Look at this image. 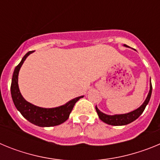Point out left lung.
Returning <instances> with one entry per match:
<instances>
[{
	"label": "left lung",
	"mask_w": 160,
	"mask_h": 160,
	"mask_svg": "<svg viewBox=\"0 0 160 160\" xmlns=\"http://www.w3.org/2000/svg\"><path fill=\"white\" fill-rule=\"evenodd\" d=\"M124 46L128 47V46L124 45ZM152 83L150 82V90L149 93H148V96H147L146 99L143 102L142 105L140 107L137 108L135 111H131L129 113H127V114H114V115H110V114H104V113L102 112L101 111L98 110V108L97 107V106L95 107L96 111L98 113V115L100 119L104 122L105 123L109 124V125L112 126H123L127 125V124H129L131 122H132L133 121L136 120L138 117L140 116L141 114H142L143 111L146 108L147 105L148 104L150 101V98H151V96H152Z\"/></svg>",
	"instance_id": "obj_1"
}]
</instances>
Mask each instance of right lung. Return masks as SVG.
Wrapping results in <instances>:
<instances>
[{
  "mask_svg": "<svg viewBox=\"0 0 160 160\" xmlns=\"http://www.w3.org/2000/svg\"><path fill=\"white\" fill-rule=\"evenodd\" d=\"M32 52L33 51L28 52L22 58L21 62L15 67L10 88L12 101L18 111L22 114V116L25 119H27L31 123L42 128H49L60 125L69 118L75 103L80 98H83V96H79L69 101L64 105L53 108H43L37 107L26 101L20 92L18 87V74L25 60Z\"/></svg>",
  "mask_w": 160,
  "mask_h": 160,
  "instance_id": "obj_1",
  "label": "right lung"
}]
</instances>
